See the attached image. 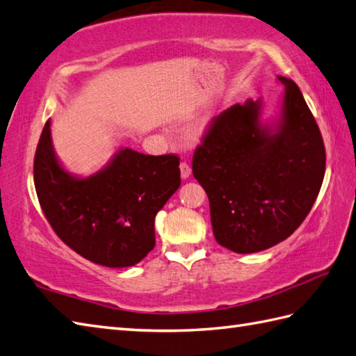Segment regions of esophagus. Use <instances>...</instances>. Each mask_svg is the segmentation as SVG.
I'll return each instance as SVG.
<instances>
[{
  "label": "esophagus",
  "mask_w": 356,
  "mask_h": 356,
  "mask_svg": "<svg viewBox=\"0 0 356 356\" xmlns=\"http://www.w3.org/2000/svg\"><path fill=\"white\" fill-rule=\"evenodd\" d=\"M180 176L181 179H188L191 176V167H189V163L186 161L180 162Z\"/></svg>",
  "instance_id": "obj_1"
}]
</instances>
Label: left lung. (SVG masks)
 Returning a JSON list of instances; mask_svg holds the SVG:
<instances>
[{
  "label": "left lung",
  "instance_id": "1",
  "mask_svg": "<svg viewBox=\"0 0 356 356\" xmlns=\"http://www.w3.org/2000/svg\"><path fill=\"white\" fill-rule=\"evenodd\" d=\"M275 134L259 124L261 102L221 112L193 156V175L208 194L217 243L254 253L290 236L307 218L323 184L326 150L316 118L293 80Z\"/></svg>",
  "mask_w": 356,
  "mask_h": 356
}]
</instances>
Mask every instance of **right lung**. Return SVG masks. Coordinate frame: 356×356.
Masks as SVG:
<instances>
[{
  "mask_svg": "<svg viewBox=\"0 0 356 356\" xmlns=\"http://www.w3.org/2000/svg\"><path fill=\"white\" fill-rule=\"evenodd\" d=\"M179 163L172 153L150 156L124 148L103 171L76 179L57 162L47 121L33 176L56 235L90 262L122 268L153 250L154 217L180 186Z\"/></svg>",
  "mask_w": 356,
  "mask_h": 356,
  "instance_id": "add662e5",
  "label": "right lung"
}]
</instances>
